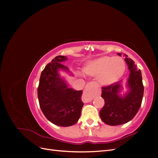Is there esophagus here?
Instances as JSON below:
<instances>
[{
  "instance_id": "obj_1",
  "label": "esophagus",
  "mask_w": 158,
  "mask_h": 158,
  "mask_svg": "<svg viewBox=\"0 0 158 158\" xmlns=\"http://www.w3.org/2000/svg\"><path fill=\"white\" fill-rule=\"evenodd\" d=\"M82 98L84 100L85 102H88L90 100V95H89V91L88 89H85Z\"/></svg>"
}]
</instances>
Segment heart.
<instances>
[{"mask_svg": "<svg viewBox=\"0 0 158 158\" xmlns=\"http://www.w3.org/2000/svg\"><path fill=\"white\" fill-rule=\"evenodd\" d=\"M125 70V62L121 57L104 56L91 60L85 65L84 73L98 76V82L103 85L113 84L119 80Z\"/></svg>", "mask_w": 158, "mask_h": 158, "instance_id": "heart-1", "label": "heart"}]
</instances>
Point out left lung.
<instances>
[{"label": "left lung", "instance_id": "left-lung-1", "mask_svg": "<svg viewBox=\"0 0 158 158\" xmlns=\"http://www.w3.org/2000/svg\"><path fill=\"white\" fill-rule=\"evenodd\" d=\"M121 56V53H117ZM130 74L127 81L128 92L123 95L121 81L102 88V97L105 105L99 111L103 123L111 126L123 125L131 121L139 110L144 95L142 73L131 59L125 55Z\"/></svg>", "mask_w": 158, "mask_h": 158}]
</instances>
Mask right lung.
<instances>
[{
	"label": "right lung",
	"mask_w": 158,
	"mask_h": 158,
	"mask_svg": "<svg viewBox=\"0 0 158 158\" xmlns=\"http://www.w3.org/2000/svg\"><path fill=\"white\" fill-rule=\"evenodd\" d=\"M67 58L57 56L47 64L41 74L37 96L43 113L54 125L70 127L78 122L84 103L82 90L69 88L60 70L73 75L67 66L61 64Z\"/></svg>",
	"instance_id": "right-lung-1"
}]
</instances>
